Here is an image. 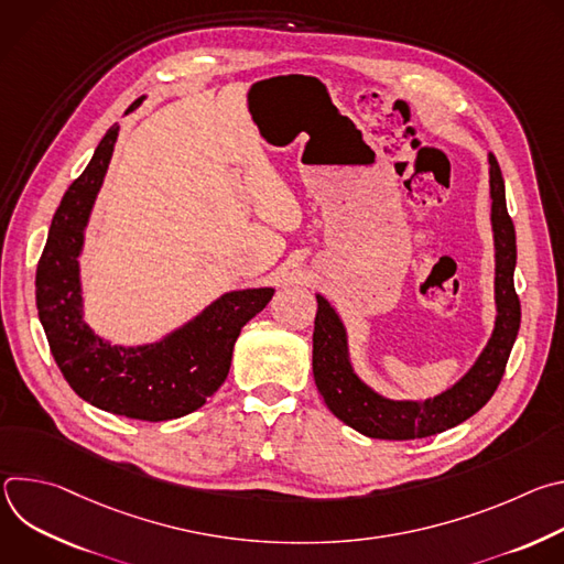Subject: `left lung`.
<instances>
[{
    "label": "left lung",
    "instance_id": "1",
    "mask_svg": "<svg viewBox=\"0 0 564 564\" xmlns=\"http://www.w3.org/2000/svg\"><path fill=\"white\" fill-rule=\"evenodd\" d=\"M491 229L496 250L494 333L473 366L435 397L390 399L366 383L350 357V337L335 305L316 294L312 372L326 406L344 424L375 440H420L444 433L473 417L494 397L520 330V301L513 288L516 229L507 212L505 178L489 153Z\"/></svg>",
    "mask_w": 564,
    "mask_h": 564
}]
</instances>
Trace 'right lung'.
Returning <instances> with one entry per match:
<instances>
[{"mask_svg":"<svg viewBox=\"0 0 564 564\" xmlns=\"http://www.w3.org/2000/svg\"><path fill=\"white\" fill-rule=\"evenodd\" d=\"M118 133L120 124L105 133L53 216L35 276L37 314L57 368L79 397L113 415L165 422L198 411L223 386L240 328L270 303L274 288L229 290L155 341L124 346L98 335L85 318L79 257Z\"/></svg>","mask_w":564,"mask_h":564,"instance_id":"obj_1","label":"right lung"}]
</instances>
